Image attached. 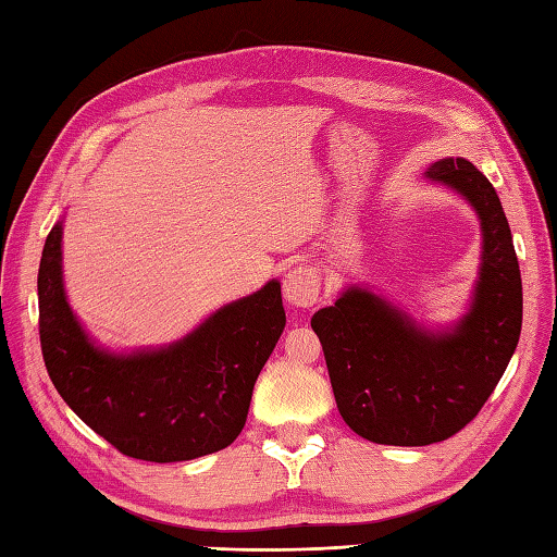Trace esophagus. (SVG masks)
Here are the masks:
<instances>
[{
	"label": "esophagus",
	"mask_w": 557,
	"mask_h": 557,
	"mask_svg": "<svg viewBox=\"0 0 557 557\" xmlns=\"http://www.w3.org/2000/svg\"><path fill=\"white\" fill-rule=\"evenodd\" d=\"M321 270L313 265H299L289 270L285 275V299L297 306V309H311V306L318 304V297H321Z\"/></svg>",
	"instance_id": "1"
}]
</instances>
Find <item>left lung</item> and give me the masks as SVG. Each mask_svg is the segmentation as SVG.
<instances>
[{
	"label": "left lung",
	"instance_id": "8db88e82",
	"mask_svg": "<svg viewBox=\"0 0 557 557\" xmlns=\"http://www.w3.org/2000/svg\"><path fill=\"white\" fill-rule=\"evenodd\" d=\"M433 182L476 208L483 263L474 304L453 333L433 335L363 289H347L311 318L342 419L371 443H441L476 417L522 333V275L493 184L461 158L435 162Z\"/></svg>",
	"mask_w": 557,
	"mask_h": 557
}]
</instances>
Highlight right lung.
Masks as SVG:
<instances>
[{"mask_svg":"<svg viewBox=\"0 0 557 557\" xmlns=\"http://www.w3.org/2000/svg\"><path fill=\"white\" fill-rule=\"evenodd\" d=\"M38 311L45 369L57 393L122 455L146 461L196 459L232 445L287 323L280 282H268L168 349L104 354L83 335L64 297L62 224L45 239Z\"/></svg>","mask_w":557,"mask_h":557,"instance_id":"right-lung-1","label":"right lung"}]
</instances>
